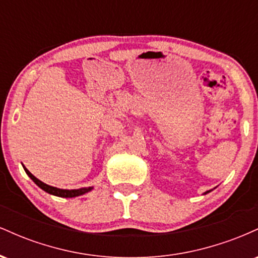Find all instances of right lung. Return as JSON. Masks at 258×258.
I'll return each mask as SVG.
<instances>
[{
    "instance_id": "right-lung-1",
    "label": "right lung",
    "mask_w": 258,
    "mask_h": 258,
    "mask_svg": "<svg viewBox=\"0 0 258 258\" xmlns=\"http://www.w3.org/2000/svg\"><path fill=\"white\" fill-rule=\"evenodd\" d=\"M26 174H28L30 178L34 180L36 184L40 186L41 189H43L44 191H47V193L52 194V195H55V197H60V198H74V197H79V195H82L85 193H87V191L91 190V186H88V188H81V189H73V190H67V189H59V188H55V186H52V185H48L46 184V183L41 182L40 179H37L36 177L34 176V174H31L29 172V170H26L24 167Z\"/></svg>"
}]
</instances>
